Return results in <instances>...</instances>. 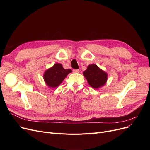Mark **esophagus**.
<instances>
[{"mask_svg":"<svg viewBox=\"0 0 150 150\" xmlns=\"http://www.w3.org/2000/svg\"><path fill=\"white\" fill-rule=\"evenodd\" d=\"M73 72L74 73H79L80 72V70H78V69H74L73 70Z\"/></svg>","mask_w":150,"mask_h":150,"instance_id":"1","label":"esophagus"}]
</instances>
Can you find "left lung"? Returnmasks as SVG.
<instances>
[{
  "label": "left lung",
  "instance_id": "8db88e82",
  "mask_svg": "<svg viewBox=\"0 0 150 150\" xmlns=\"http://www.w3.org/2000/svg\"><path fill=\"white\" fill-rule=\"evenodd\" d=\"M83 75L93 89H98L103 86L108 80V74L95 64L89 65L83 72Z\"/></svg>",
  "mask_w": 150,
  "mask_h": 150
}]
</instances>
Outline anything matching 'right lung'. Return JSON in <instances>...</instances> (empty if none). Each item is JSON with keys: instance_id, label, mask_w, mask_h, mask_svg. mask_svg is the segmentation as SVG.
Instances as JSON below:
<instances>
[{"instance_id": "right-lung-1", "label": "right lung", "mask_w": 150, "mask_h": 150, "mask_svg": "<svg viewBox=\"0 0 150 150\" xmlns=\"http://www.w3.org/2000/svg\"><path fill=\"white\" fill-rule=\"evenodd\" d=\"M71 69H65L60 63H56L47 69L43 75L44 82L49 88H57L65 79L67 75L72 72Z\"/></svg>"}]
</instances>
